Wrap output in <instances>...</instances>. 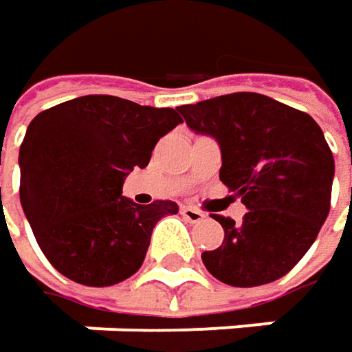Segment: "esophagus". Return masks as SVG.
Segmentation results:
<instances>
[{
	"label": "esophagus",
	"mask_w": 352,
	"mask_h": 352,
	"mask_svg": "<svg viewBox=\"0 0 352 352\" xmlns=\"http://www.w3.org/2000/svg\"><path fill=\"white\" fill-rule=\"evenodd\" d=\"M181 215H183L187 221H191V223H197V221H201V219L206 217L199 209L195 208H181Z\"/></svg>",
	"instance_id": "esophagus-1"
}]
</instances>
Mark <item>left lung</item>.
<instances>
[{"mask_svg":"<svg viewBox=\"0 0 352 352\" xmlns=\"http://www.w3.org/2000/svg\"><path fill=\"white\" fill-rule=\"evenodd\" d=\"M187 126L221 148L219 179L248 208L241 223L215 215L226 236L201 260L230 286H262L292 270L331 209L335 159L316 120L256 92L183 104Z\"/></svg>","mask_w":352,"mask_h":352,"instance_id":"8db88e82","label":"left lung"}]
</instances>
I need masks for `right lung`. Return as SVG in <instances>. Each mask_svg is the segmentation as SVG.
<instances>
[{
  "instance_id": "right-lung-1",
  "label": "right lung",
  "mask_w": 352,
  "mask_h": 352,
  "mask_svg": "<svg viewBox=\"0 0 352 352\" xmlns=\"http://www.w3.org/2000/svg\"><path fill=\"white\" fill-rule=\"evenodd\" d=\"M183 118L177 109L88 94L40 112L19 146V199L50 264L84 286H112L143 266L155 223L175 201L122 195L135 167Z\"/></svg>"
}]
</instances>
